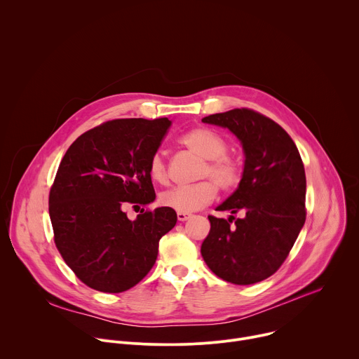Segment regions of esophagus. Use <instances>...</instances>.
I'll return each mask as SVG.
<instances>
[{"mask_svg": "<svg viewBox=\"0 0 359 359\" xmlns=\"http://www.w3.org/2000/svg\"><path fill=\"white\" fill-rule=\"evenodd\" d=\"M191 217V215L190 213H182V212H177V220L179 222H186V220H189Z\"/></svg>", "mask_w": 359, "mask_h": 359, "instance_id": "34e87169", "label": "esophagus"}]
</instances>
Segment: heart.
I'll return each instance as SVG.
<instances>
[{
    "label": "heart",
    "instance_id": "b5f03b06",
    "mask_svg": "<svg viewBox=\"0 0 359 359\" xmlns=\"http://www.w3.org/2000/svg\"><path fill=\"white\" fill-rule=\"evenodd\" d=\"M179 143L201 159L196 175V179L200 182L162 193L161 204L163 208L182 213L197 212L216 198L217 187L222 191L230 193L240 186L243 180L241 162L227 151L229 144L222 135L208 128H194L182 135ZM149 175L153 182L159 184L169 182L168 165L161 151L151 155Z\"/></svg>",
    "mask_w": 359,
    "mask_h": 359
}]
</instances>
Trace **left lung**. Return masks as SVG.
<instances>
[{
    "label": "left lung",
    "instance_id": "1",
    "mask_svg": "<svg viewBox=\"0 0 359 359\" xmlns=\"http://www.w3.org/2000/svg\"><path fill=\"white\" fill-rule=\"evenodd\" d=\"M229 128L245 153L243 180L217 208L243 219L209 216L201 244L209 269L227 283L248 285L273 276L285 262L305 223V170L291 136L273 119L236 108L201 119Z\"/></svg>",
    "mask_w": 359,
    "mask_h": 359
}]
</instances>
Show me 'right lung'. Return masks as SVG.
I'll list each match as a JSON object with an SVG mask.
<instances>
[{
  "mask_svg": "<svg viewBox=\"0 0 359 359\" xmlns=\"http://www.w3.org/2000/svg\"><path fill=\"white\" fill-rule=\"evenodd\" d=\"M172 122L114 119L82 133L67 150L49 190L54 241L64 262L88 287L122 292L155 266L159 240L177 216L173 209H125L155 200L149 161Z\"/></svg>",
  "mask_w": 359,
  "mask_h": 359,
  "instance_id": "obj_1",
  "label": "right lung"
}]
</instances>
